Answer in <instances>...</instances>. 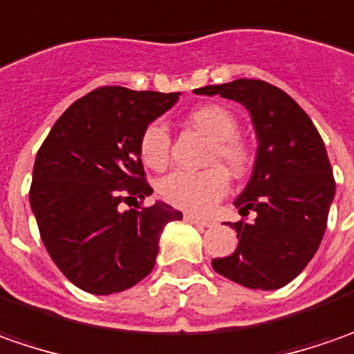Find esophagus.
I'll list each match as a JSON object with an SVG mask.
<instances>
[{
	"instance_id": "1",
	"label": "esophagus",
	"mask_w": 354,
	"mask_h": 354,
	"mask_svg": "<svg viewBox=\"0 0 354 354\" xmlns=\"http://www.w3.org/2000/svg\"><path fill=\"white\" fill-rule=\"evenodd\" d=\"M184 219L189 221V223H194V225H201V227H212L214 225V221L212 219H205V217H198V215L194 214H186L184 215Z\"/></svg>"
}]
</instances>
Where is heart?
Masks as SVG:
<instances>
[{
    "mask_svg": "<svg viewBox=\"0 0 354 354\" xmlns=\"http://www.w3.org/2000/svg\"><path fill=\"white\" fill-rule=\"evenodd\" d=\"M189 123L203 131L214 140L212 160L221 162L231 172L241 174L249 165V149L235 137L239 131L237 117L221 105H201L189 113ZM140 160L153 170H162L170 158V135L165 123L154 121L147 125L139 139ZM229 189V178L221 168H209L203 172L176 170L160 180L158 192L162 200L188 209L194 214H207Z\"/></svg>",
    "mask_w": 354,
    "mask_h": 354,
    "instance_id": "1",
    "label": "heart"
}]
</instances>
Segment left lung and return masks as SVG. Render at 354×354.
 Listing matches in <instances>:
<instances>
[{
    "label": "left lung",
    "mask_w": 354,
    "mask_h": 354,
    "mask_svg": "<svg viewBox=\"0 0 354 354\" xmlns=\"http://www.w3.org/2000/svg\"><path fill=\"white\" fill-rule=\"evenodd\" d=\"M196 93L245 105L259 140L252 176L235 200L239 214L257 217L229 223L237 231V249L212 266L252 290L286 286L319 249L335 198L322 137L308 113L268 82L239 78Z\"/></svg>",
    "instance_id": "1"
}]
</instances>
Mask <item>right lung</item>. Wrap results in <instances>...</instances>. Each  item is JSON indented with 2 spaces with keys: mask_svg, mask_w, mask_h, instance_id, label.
Instances as JSON below:
<instances>
[{
  "mask_svg": "<svg viewBox=\"0 0 354 354\" xmlns=\"http://www.w3.org/2000/svg\"><path fill=\"white\" fill-rule=\"evenodd\" d=\"M180 92L97 88L58 117L32 168L31 209L50 259L72 284L107 296L151 274L166 223L182 214L165 201L121 212L153 194L140 162V133Z\"/></svg>",
  "mask_w": 354,
  "mask_h": 354,
  "instance_id": "add662e5",
  "label": "right lung"
}]
</instances>
